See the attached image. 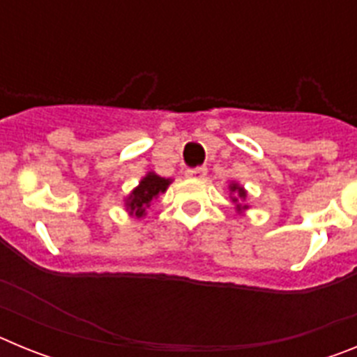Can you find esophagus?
Listing matches in <instances>:
<instances>
[{"label":"esophagus","mask_w":357,"mask_h":357,"mask_svg":"<svg viewBox=\"0 0 357 357\" xmlns=\"http://www.w3.org/2000/svg\"><path fill=\"white\" fill-rule=\"evenodd\" d=\"M185 175L191 176V178H204L207 175V168L206 166H197V168H188L185 169Z\"/></svg>","instance_id":"obj_1"}]
</instances>
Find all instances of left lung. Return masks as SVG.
Instances as JSON below:
<instances>
[{
	"label": "left lung",
	"mask_w": 357,
	"mask_h": 357,
	"mask_svg": "<svg viewBox=\"0 0 357 357\" xmlns=\"http://www.w3.org/2000/svg\"><path fill=\"white\" fill-rule=\"evenodd\" d=\"M229 191L230 195H232L230 198H232V202L236 204V211H238V213H245V211L248 209V206L247 204H239V202L247 200V189L243 188V185L236 184V182H230Z\"/></svg>",
	"instance_id": "1"
}]
</instances>
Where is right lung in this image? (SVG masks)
Returning a JSON list of instances; mask_svg holds the SVG:
<instances>
[{
	"label": "right lung",
	"instance_id": "obj_1",
	"mask_svg": "<svg viewBox=\"0 0 357 357\" xmlns=\"http://www.w3.org/2000/svg\"><path fill=\"white\" fill-rule=\"evenodd\" d=\"M172 182V178H164L155 172H148L141 178L137 188L132 189V193L125 198V207H127L128 214L134 218H143L151 200H155L160 193H166V189Z\"/></svg>",
	"mask_w": 357,
	"mask_h": 357
}]
</instances>
